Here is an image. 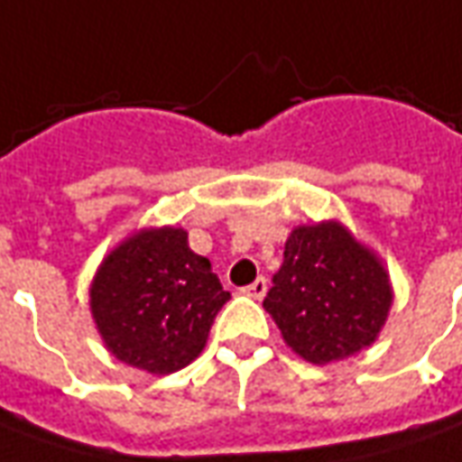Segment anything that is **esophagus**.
<instances>
[{
	"label": "esophagus",
	"mask_w": 462,
	"mask_h": 462,
	"mask_svg": "<svg viewBox=\"0 0 462 462\" xmlns=\"http://www.w3.org/2000/svg\"><path fill=\"white\" fill-rule=\"evenodd\" d=\"M265 291H268V281L263 279H255L253 281V283H250V286H245V289H243V294H247V296H253V299H263V296H265Z\"/></svg>",
	"instance_id": "esophagus-1"
}]
</instances>
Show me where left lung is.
I'll return each instance as SVG.
<instances>
[{"label":"left lung","mask_w":462,"mask_h":462,"mask_svg":"<svg viewBox=\"0 0 462 462\" xmlns=\"http://www.w3.org/2000/svg\"><path fill=\"white\" fill-rule=\"evenodd\" d=\"M286 345L310 363L368 347L391 307L389 273L337 222L296 227L263 299Z\"/></svg>","instance_id":"left-lung-1"}]
</instances>
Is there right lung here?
Wrapping results in <instances>:
<instances>
[{"mask_svg": "<svg viewBox=\"0 0 462 462\" xmlns=\"http://www.w3.org/2000/svg\"><path fill=\"white\" fill-rule=\"evenodd\" d=\"M227 299L212 263L191 253L176 227L133 235L104 258L91 283V314L109 353L158 375L199 356Z\"/></svg>", "mask_w": 462, "mask_h": 462, "instance_id": "obj_1", "label": "right lung"}]
</instances>
